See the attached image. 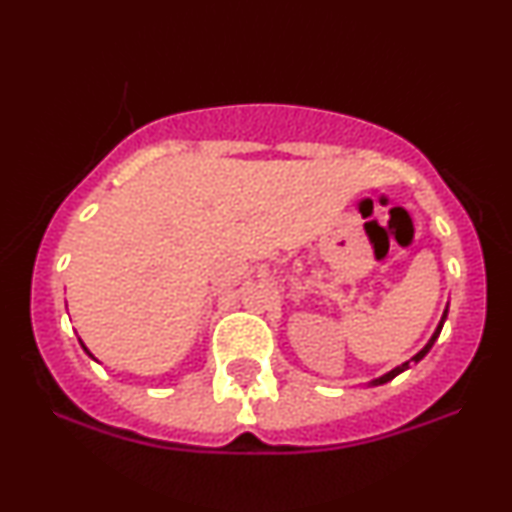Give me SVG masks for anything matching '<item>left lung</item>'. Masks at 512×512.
<instances>
[{"label":"left lung","instance_id":"1","mask_svg":"<svg viewBox=\"0 0 512 512\" xmlns=\"http://www.w3.org/2000/svg\"><path fill=\"white\" fill-rule=\"evenodd\" d=\"M445 317H448V310H445V315H443V320H440V325H438V330L436 332H433V337H431V342H428L426 346H424V349H421L419 351V354H416L414 358H411V361H421V358H424L426 354H428V349H431V346H433V342H436V339H438V334H440V330H443V322H445ZM411 361H407V363H402V366H397L395 370H390V373H385L383 375V378H378V380H375V383H387V380H392V378H395V375H399V373H402V370H407L409 368V363Z\"/></svg>","mask_w":512,"mask_h":512}]
</instances>
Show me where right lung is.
Returning <instances> with one entry per match:
<instances>
[{
  "label": "right lung",
  "mask_w": 512,
  "mask_h": 512,
  "mask_svg": "<svg viewBox=\"0 0 512 512\" xmlns=\"http://www.w3.org/2000/svg\"><path fill=\"white\" fill-rule=\"evenodd\" d=\"M81 346H84V344H81ZM84 349H86V346H84ZM86 354H88V349H86Z\"/></svg>",
  "instance_id": "obj_1"
}]
</instances>
